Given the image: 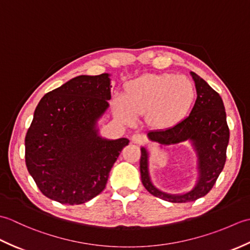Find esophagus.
I'll return each instance as SVG.
<instances>
[{
    "label": "esophagus",
    "mask_w": 250,
    "mask_h": 250,
    "mask_svg": "<svg viewBox=\"0 0 250 250\" xmlns=\"http://www.w3.org/2000/svg\"><path fill=\"white\" fill-rule=\"evenodd\" d=\"M145 140H146L145 135L140 134V133H135V134L132 135V137H131L132 143H134V144H139V145L143 144V143L145 142Z\"/></svg>",
    "instance_id": "34e87169"
}]
</instances>
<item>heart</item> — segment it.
Returning <instances> with one entry per match:
<instances>
[{"instance_id":"heart-1","label":"heart","mask_w":250,"mask_h":250,"mask_svg":"<svg viewBox=\"0 0 250 250\" xmlns=\"http://www.w3.org/2000/svg\"><path fill=\"white\" fill-rule=\"evenodd\" d=\"M195 88L187 76L169 73L145 74L128 82L124 95H116L114 110L125 124L146 114L153 129L167 130L182 122L194 103Z\"/></svg>"}]
</instances>
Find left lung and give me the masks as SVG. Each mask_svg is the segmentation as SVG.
Wrapping results in <instances>:
<instances>
[{
	"label": "left lung",
	"mask_w": 250,
	"mask_h": 250,
	"mask_svg": "<svg viewBox=\"0 0 250 250\" xmlns=\"http://www.w3.org/2000/svg\"><path fill=\"white\" fill-rule=\"evenodd\" d=\"M195 83L196 101L187 118L171 129L149 131L148 140L161 148L188 142L196 155V178L193 188L184 193H167L153 185L149 173V151L141 147L142 183L152 195L172 203H186L204 196L213 188L226 163L230 132L220 95L198 74L190 72Z\"/></svg>",
	"instance_id": "left-lung-1"
}]
</instances>
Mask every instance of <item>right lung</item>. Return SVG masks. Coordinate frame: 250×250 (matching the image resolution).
<instances>
[{
    "label": "right lung",
    "instance_id": "right-lung-1",
    "mask_svg": "<svg viewBox=\"0 0 250 250\" xmlns=\"http://www.w3.org/2000/svg\"><path fill=\"white\" fill-rule=\"evenodd\" d=\"M110 74L79 75L46 93L25 135V164L37 187L61 204L78 205L104 190L129 140L101 136Z\"/></svg>",
    "mask_w": 250,
    "mask_h": 250
}]
</instances>
